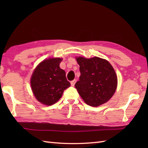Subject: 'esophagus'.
Segmentation results:
<instances>
[{"instance_id": "34e87169", "label": "esophagus", "mask_w": 148, "mask_h": 148, "mask_svg": "<svg viewBox=\"0 0 148 148\" xmlns=\"http://www.w3.org/2000/svg\"><path fill=\"white\" fill-rule=\"evenodd\" d=\"M76 81H77V80H76V79H74L73 81H72L71 82V86H74V84H75V83H76Z\"/></svg>"}]
</instances>
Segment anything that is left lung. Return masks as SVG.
I'll use <instances>...</instances> for the list:
<instances>
[{"label":"left lung","instance_id":"left-lung-1","mask_svg":"<svg viewBox=\"0 0 148 148\" xmlns=\"http://www.w3.org/2000/svg\"><path fill=\"white\" fill-rule=\"evenodd\" d=\"M81 76L75 84L86 104L97 107L107 102L114 95L118 79L111 64L99 57H76Z\"/></svg>","mask_w":148,"mask_h":148}]
</instances>
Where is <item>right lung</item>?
I'll list each match as a JSON object with an SVG mask.
<instances>
[{
  "label": "right lung",
  "mask_w": 148,
  "mask_h": 148,
  "mask_svg": "<svg viewBox=\"0 0 148 148\" xmlns=\"http://www.w3.org/2000/svg\"><path fill=\"white\" fill-rule=\"evenodd\" d=\"M62 60L60 58L46 59L33 72L31 88L36 99L43 104H54L61 98L64 90L71 86L65 71L60 67Z\"/></svg>",
  "instance_id": "right-lung-1"
}]
</instances>
